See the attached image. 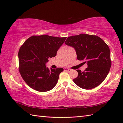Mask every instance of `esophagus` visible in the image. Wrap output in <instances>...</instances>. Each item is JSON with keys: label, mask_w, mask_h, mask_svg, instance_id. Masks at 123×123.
I'll use <instances>...</instances> for the list:
<instances>
[{"label": "esophagus", "mask_w": 123, "mask_h": 123, "mask_svg": "<svg viewBox=\"0 0 123 123\" xmlns=\"http://www.w3.org/2000/svg\"><path fill=\"white\" fill-rule=\"evenodd\" d=\"M64 71H68V72L71 71V69H70L69 68H64Z\"/></svg>", "instance_id": "1"}]
</instances>
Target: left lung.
I'll return each mask as SVG.
<instances>
[{"instance_id":"1","label":"left lung","mask_w":123,"mask_h":123,"mask_svg":"<svg viewBox=\"0 0 123 123\" xmlns=\"http://www.w3.org/2000/svg\"><path fill=\"white\" fill-rule=\"evenodd\" d=\"M65 43L75 49L78 60L88 65L83 72L76 70L79 75L74 82L84 89L98 86L106 79L111 66L108 46L98 36L85 34L70 36Z\"/></svg>"}]
</instances>
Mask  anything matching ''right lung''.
<instances>
[{
    "label": "right lung",
    "instance_id": "add662e5",
    "mask_svg": "<svg viewBox=\"0 0 123 123\" xmlns=\"http://www.w3.org/2000/svg\"><path fill=\"white\" fill-rule=\"evenodd\" d=\"M67 37L47 35L29 38L18 52L19 72L23 80L32 89L40 92L52 89L56 85L62 68L49 69L46 66L49 59L57 51Z\"/></svg>",
    "mask_w": 123,
    "mask_h": 123
}]
</instances>
